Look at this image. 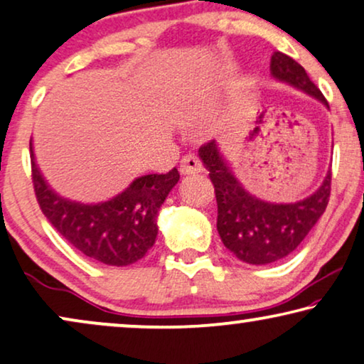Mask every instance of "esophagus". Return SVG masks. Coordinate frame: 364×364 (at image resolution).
I'll use <instances>...</instances> for the list:
<instances>
[{
    "label": "esophagus",
    "mask_w": 364,
    "mask_h": 364,
    "mask_svg": "<svg viewBox=\"0 0 364 364\" xmlns=\"http://www.w3.org/2000/svg\"><path fill=\"white\" fill-rule=\"evenodd\" d=\"M203 171V165L199 161L198 156L194 155H186L180 163V173L181 175H196V173Z\"/></svg>",
    "instance_id": "1"
}]
</instances>
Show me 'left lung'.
I'll return each instance as SVG.
<instances>
[{"label":"left lung","mask_w":364,"mask_h":364,"mask_svg":"<svg viewBox=\"0 0 364 364\" xmlns=\"http://www.w3.org/2000/svg\"><path fill=\"white\" fill-rule=\"evenodd\" d=\"M270 74L328 107L323 94L301 65L282 53H274ZM199 158L209 171L218 201V232L223 244L242 262L265 265L277 262L299 247L325 213L331 189V171L321 186L296 203H269L250 194L234 176L216 140L199 148Z\"/></svg>","instance_id":"1"}]
</instances>
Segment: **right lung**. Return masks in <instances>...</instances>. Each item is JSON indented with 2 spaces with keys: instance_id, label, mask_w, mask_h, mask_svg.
I'll return each mask as SVG.
<instances>
[{
  "instance_id": "add662e5",
  "label": "right lung",
  "mask_w": 364,
  "mask_h": 364,
  "mask_svg": "<svg viewBox=\"0 0 364 364\" xmlns=\"http://www.w3.org/2000/svg\"><path fill=\"white\" fill-rule=\"evenodd\" d=\"M33 183L41 211L63 237L87 257L125 267L140 260L155 244L158 209L180 181L176 168L166 175L135 178L109 201L84 204L60 196L36 163L29 141Z\"/></svg>"
}]
</instances>
